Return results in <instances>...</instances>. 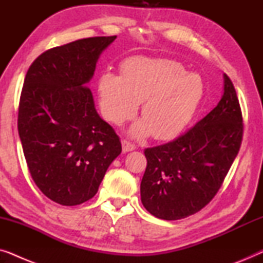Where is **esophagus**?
<instances>
[{"instance_id":"esophagus-1","label":"esophagus","mask_w":263,"mask_h":263,"mask_svg":"<svg viewBox=\"0 0 263 263\" xmlns=\"http://www.w3.org/2000/svg\"><path fill=\"white\" fill-rule=\"evenodd\" d=\"M136 148L134 143L127 141V140H122V149H123L124 153L130 152V151H134Z\"/></svg>"}]
</instances>
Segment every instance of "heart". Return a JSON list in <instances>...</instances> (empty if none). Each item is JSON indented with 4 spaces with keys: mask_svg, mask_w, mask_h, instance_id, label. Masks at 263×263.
I'll return each instance as SVG.
<instances>
[{
    "mask_svg": "<svg viewBox=\"0 0 263 263\" xmlns=\"http://www.w3.org/2000/svg\"><path fill=\"white\" fill-rule=\"evenodd\" d=\"M103 116L121 125L134 117L142 103V120L130 134L170 140L188 127L199 110L204 86L197 74L188 73L171 60L133 57L121 64V75L105 71L98 79Z\"/></svg>",
    "mask_w": 263,
    "mask_h": 263,
    "instance_id": "obj_1",
    "label": "heart"
}]
</instances>
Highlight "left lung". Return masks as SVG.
Segmentation results:
<instances>
[{"instance_id": "obj_1", "label": "left lung", "mask_w": 263, "mask_h": 263, "mask_svg": "<svg viewBox=\"0 0 263 263\" xmlns=\"http://www.w3.org/2000/svg\"><path fill=\"white\" fill-rule=\"evenodd\" d=\"M243 117L236 89L224 74L218 105L174 141L145 149L147 166L140 192L154 217L178 220L211 202L236 159Z\"/></svg>"}]
</instances>
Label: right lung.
I'll return each instance as SVG.
<instances>
[{
  "instance_id": "1",
  "label": "right lung",
  "mask_w": 263,
  "mask_h": 263,
  "mask_svg": "<svg viewBox=\"0 0 263 263\" xmlns=\"http://www.w3.org/2000/svg\"><path fill=\"white\" fill-rule=\"evenodd\" d=\"M115 39L85 38L50 49L25 78L17 115L25 159L35 185L62 206L92 199L122 152L88 88L100 53Z\"/></svg>"
}]
</instances>
